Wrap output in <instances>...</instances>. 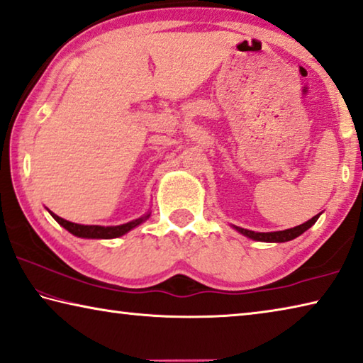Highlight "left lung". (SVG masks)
<instances>
[{"label":"left lung","mask_w":363,"mask_h":363,"mask_svg":"<svg viewBox=\"0 0 363 363\" xmlns=\"http://www.w3.org/2000/svg\"><path fill=\"white\" fill-rule=\"evenodd\" d=\"M320 213L315 217H312L311 220H307L306 223L298 225V227L294 228H288V230H283V231H269V233H259V231H251V230H246V228H240V227H235L233 228L240 231L241 235H245L247 238H251L254 241H264V242H284V241H291L294 240V238L301 236L304 231H307L308 228L312 227L313 223L318 220Z\"/></svg>","instance_id":"1"}]
</instances>
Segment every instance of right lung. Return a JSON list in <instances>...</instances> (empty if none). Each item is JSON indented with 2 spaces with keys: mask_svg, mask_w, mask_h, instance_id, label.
I'll return each mask as SVG.
<instances>
[{
  "mask_svg": "<svg viewBox=\"0 0 363 363\" xmlns=\"http://www.w3.org/2000/svg\"><path fill=\"white\" fill-rule=\"evenodd\" d=\"M50 213L52 216V218H55V220L61 225V227H64L69 231V233H72L74 236H79V238H91V240H111V238H118V236L125 235L130 230H133L135 227H138L140 223L147 220L151 216V213H146V216L136 218V220H132V222L123 223V225H117V227H101V225L74 223V222L64 220V218L57 217L56 213H52L51 211H50Z\"/></svg>",
  "mask_w": 363,
  "mask_h": 363,
  "instance_id": "add662e5",
  "label": "right lung"
}]
</instances>
